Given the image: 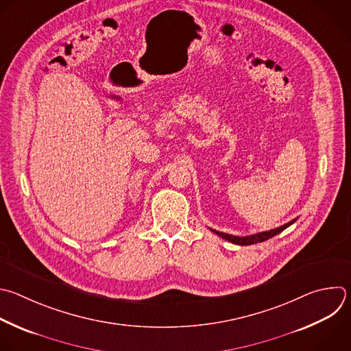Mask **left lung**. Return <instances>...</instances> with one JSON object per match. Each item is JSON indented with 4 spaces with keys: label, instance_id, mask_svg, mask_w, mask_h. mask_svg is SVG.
<instances>
[{
    "label": "left lung",
    "instance_id": "obj_1",
    "mask_svg": "<svg viewBox=\"0 0 351 351\" xmlns=\"http://www.w3.org/2000/svg\"><path fill=\"white\" fill-rule=\"evenodd\" d=\"M295 220H296V219L288 221V223L284 224V226H280V227H277V228H273V230H270V231H262V232H258V234L245 236V237H237V236L226 234V232H220V231H216V230H212V228H210V231H213L215 234H217L219 237H221V239H224V240H227V241H230V243H232V244H237V245H252V244L263 243V241H266V240H269V239L277 236L278 232L284 231V230H285L287 227H289Z\"/></svg>",
    "mask_w": 351,
    "mask_h": 351
}]
</instances>
